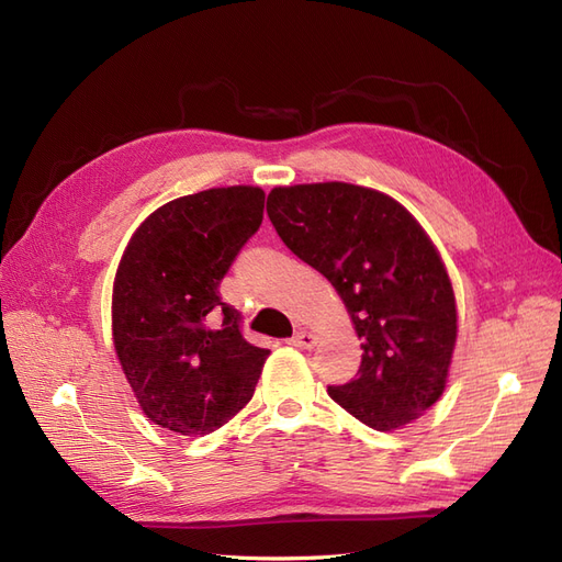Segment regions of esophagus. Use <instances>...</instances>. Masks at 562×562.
<instances>
[{"label": "esophagus", "instance_id": "1", "mask_svg": "<svg viewBox=\"0 0 562 562\" xmlns=\"http://www.w3.org/2000/svg\"><path fill=\"white\" fill-rule=\"evenodd\" d=\"M288 345H293L297 349H312L316 345V337L312 333H307V330H300L291 339H288Z\"/></svg>", "mask_w": 562, "mask_h": 562}]
</instances>
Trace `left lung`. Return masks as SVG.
Returning <instances> with one entry per match:
<instances>
[{"instance_id": "8db88e82", "label": "left lung", "mask_w": 562, "mask_h": 562, "mask_svg": "<svg viewBox=\"0 0 562 562\" xmlns=\"http://www.w3.org/2000/svg\"><path fill=\"white\" fill-rule=\"evenodd\" d=\"M267 215L361 339L359 372L330 398L378 431L422 417L443 396L457 342L452 283L427 232L396 199L349 182L274 187Z\"/></svg>"}]
</instances>
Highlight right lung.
Here are the masks:
<instances>
[{
  "label": "right lung",
  "mask_w": 562,
  "mask_h": 562,
  "mask_svg": "<svg viewBox=\"0 0 562 562\" xmlns=\"http://www.w3.org/2000/svg\"><path fill=\"white\" fill-rule=\"evenodd\" d=\"M260 187H215L164 203L133 232L112 291V339L143 413L206 436L252 398L269 349L246 342L220 281L262 225Z\"/></svg>",
  "instance_id": "add662e5"
}]
</instances>
